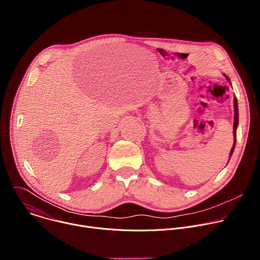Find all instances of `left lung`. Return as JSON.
<instances>
[{"instance_id":"left-lung-1","label":"left lung","mask_w":260,"mask_h":260,"mask_svg":"<svg viewBox=\"0 0 260 260\" xmlns=\"http://www.w3.org/2000/svg\"><path fill=\"white\" fill-rule=\"evenodd\" d=\"M225 78L229 80V82H231L230 78L224 75ZM234 104H235V121H234V138H235V142H234V146L232 147V150H231V153H230V158L232 157L233 153H234V150H235V146H236V142H237V127H238V123H239V109H238V100L237 98L234 99Z\"/></svg>"}]
</instances>
